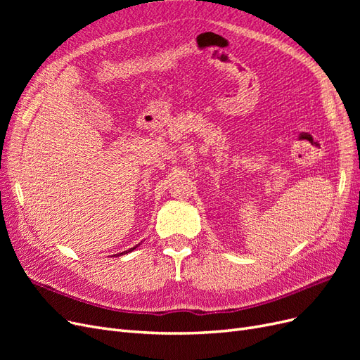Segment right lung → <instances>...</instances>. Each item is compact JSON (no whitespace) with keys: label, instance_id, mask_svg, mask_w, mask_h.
Wrapping results in <instances>:
<instances>
[{"label":"right lung","instance_id":"obj_1","mask_svg":"<svg viewBox=\"0 0 360 360\" xmlns=\"http://www.w3.org/2000/svg\"><path fill=\"white\" fill-rule=\"evenodd\" d=\"M136 248H138V246H134V248H130V249L124 250V252H120V254H117L115 257H118V255H124V254H129V252H132V250H134V249H136Z\"/></svg>","mask_w":360,"mask_h":360}]
</instances>
